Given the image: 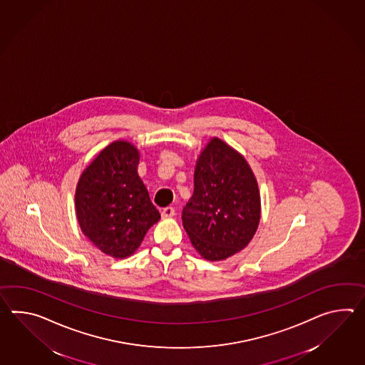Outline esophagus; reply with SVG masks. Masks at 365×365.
<instances>
[{
    "mask_svg": "<svg viewBox=\"0 0 365 365\" xmlns=\"http://www.w3.org/2000/svg\"><path fill=\"white\" fill-rule=\"evenodd\" d=\"M174 215H175V211H174L173 207H166V208H163V212H161L163 219H170Z\"/></svg>",
    "mask_w": 365,
    "mask_h": 365,
    "instance_id": "obj_1",
    "label": "esophagus"
}]
</instances>
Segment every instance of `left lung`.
<instances>
[{
	"instance_id": "obj_1",
	"label": "left lung",
	"mask_w": 365,
	"mask_h": 365,
	"mask_svg": "<svg viewBox=\"0 0 365 365\" xmlns=\"http://www.w3.org/2000/svg\"><path fill=\"white\" fill-rule=\"evenodd\" d=\"M183 227L202 258L224 260L243 250L260 221L258 182L242 154L212 138L196 160L194 194Z\"/></svg>"
}]
</instances>
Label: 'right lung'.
<instances>
[{"label":"right lung","mask_w":365,"mask_h":365,"mask_svg":"<svg viewBox=\"0 0 365 365\" xmlns=\"http://www.w3.org/2000/svg\"><path fill=\"white\" fill-rule=\"evenodd\" d=\"M140 152L118 140L103 148L82 171L76 187V215L82 233L101 252L123 259L143 242L161 215L138 177Z\"/></svg>","instance_id":"1"}]
</instances>
